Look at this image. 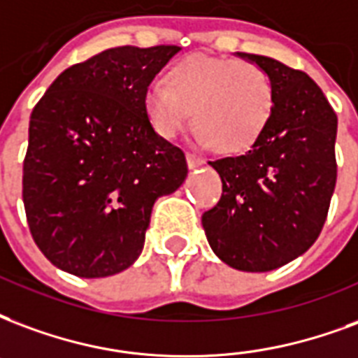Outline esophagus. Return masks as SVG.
Listing matches in <instances>:
<instances>
[{
	"label": "esophagus",
	"instance_id": "obj_1",
	"mask_svg": "<svg viewBox=\"0 0 358 358\" xmlns=\"http://www.w3.org/2000/svg\"><path fill=\"white\" fill-rule=\"evenodd\" d=\"M186 161L189 169H197V166H201L205 163V159L197 157V155H193V153H186Z\"/></svg>",
	"mask_w": 358,
	"mask_h": 358
}]
</instances>
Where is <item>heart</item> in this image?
<instances>
[{
	"instance_id": "1",
	"label": "heart",
	"mask_w": 358,
	"mask_h": 358,
	"mask_svg": "<svg viewBox=\"0 0 358 358\" xmlns=\"http://www.w3.org/2000/svg\"><path fill=\"white\" fill-rule=\"evenodd\" d=\"M169 83L153 81L144 94L148 119L163 138H174L193 117L203 142L243 152L271 117V81L250 60L192 55L172 68Z\"/></svg>"
}]
</instances>
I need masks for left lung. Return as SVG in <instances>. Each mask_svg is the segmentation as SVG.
I'll return each mask as SVG.
<instances>
[{"instance_id":"1","label":"left lung","mask_w":358,"mask_h":358,"mask_svg":"<svg viewBox=\"0 0 358 358\" xmlns=\"http://www.w3.org/2000/svg\"><path fill=\"white\" fill-rule=\"evenodd\" d=\"M237 55L269 76L273 110L248 152L208 161L222 178V197L201 222L220 260L258 273L292 262L319 237L338 176V117L306 71Z\"/></svg>"}]
</instances>
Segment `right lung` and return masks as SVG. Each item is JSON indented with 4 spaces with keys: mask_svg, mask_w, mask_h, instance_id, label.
<instances>
[{
    "mask_svg": "<svg viewBox=\"0 0 358 358\" xmlns=\"http://www.w3.org/2000/svg\"><path fill=\"white\" fill-rule=\"evenodd\" d=\"M180 47H115L70 66L30 117L22 201L45 258L110 277L144 248L153 203L187 176L184 152L153 131L148 87Z\"/></svg>",
    "mask_w": 358,
    "mask_h": 358,
    "instance_id": "add662e5",
    "label": "right lung"
}]
</instances>
